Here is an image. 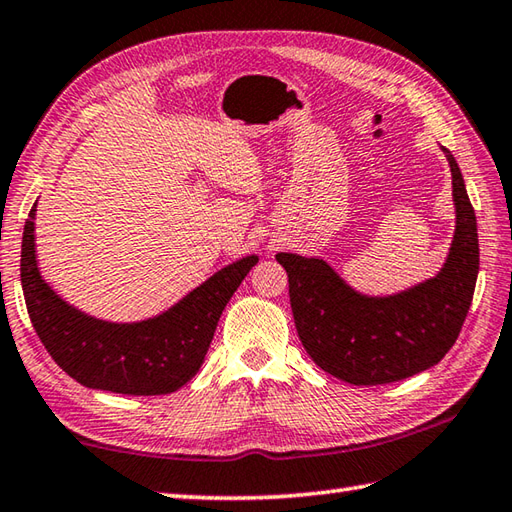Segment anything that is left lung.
I'll return each mask as SVG.
<instances>
[{"label":"left lung","instance_id":"1","mask_svg":"<svg viewBox=\"0 0 512 512\" xmlns=\"http://www.w3.org/2000/svg\"><path fill=\"white\" fill-rule=\"evenodd\" d=\"M455 235L444 268L397 295L368 297L350 288L324 259L277 253L288 273L295 326L313 362L342 382H399L442 362L473 302L479 273L477 217L455 157Z\"/></svg>","mask_w":512,"mask_h":512}]
</instances>
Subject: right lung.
<instances>
[{
	"label": "right lung",
	"mask_w": 512,
	"mask_h": 512,
	"mask_svg": "<svg viewBox=\"0 0 512 512\" xmlns=\"http://www.w3.org/2000/svg\"><path fill=\"white\" fill-rule=\"evenodd\" d=\"M35 210L22 237V288L35 333L55 364L86 388L119 395H168L202 366L228 299L257 255L228 264L166 313L133 324L90 317L64 302L44 277L35 257Z\"/></svg>",
	"instance_id": "add662e5"
}]
</instances>
